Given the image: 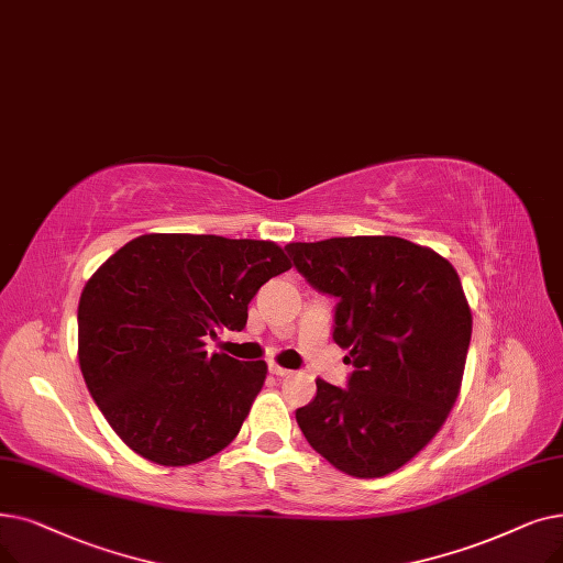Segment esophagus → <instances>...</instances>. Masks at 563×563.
Instances as JSON below:
<instances>
[{"mask_svg":"<svg viewBox=\"0 0 563 563\" xmlns=\"http://www.w3.org/2000/svg\"><path fill=\"white\" fill-rule=\"evenodd\" d=\"M268 371H272V375H276V377H289V375H291V371L283 368V365H278V363L268 365Z\"/></svg>","mask_w":563,"mask_h":563,"instance_id":"34e87169","label":"esophagus"}]
</instances>
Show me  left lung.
<instances>
[{"mask_svg": "<svg viewBox=\"0 0 563 563\" xmlns=\"http://www.w3.org/2000/svg\"><path fill=\"white\" fill-rule=\"evenodd\" d=\"M306 280L338 297L333 340L350 350L347 388L317 379L297 409L308 444L335 470L379 478L417 457L449 419L472 340L453 264L400 236L287 243Z\"/></svg>", "mask_w": 563, "mask_h": 563, "instance_id": "8db88e82", "label": "left lung"}]
</instances>
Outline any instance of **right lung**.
Wrapping results in <instances>:
<instances>
[{
  "label": "right lung",
  "mask_w": 563,
  "mask_h": 563,
  "mask_svg": "<svg viewBox=\"0 0 563 563\" xmlns=\"http://www.w3.org/2000/svg\"><path fill=\"white\" fill-rule=\"evenodd\" d=\"M291 268L274 241L142 234L87 280L78 358L93 402L131 451L186 467L239 434L266 379L264 361L207 354L241 331L257 289Z\"/></svg>",
  "instance_id": "add662e5"
}]
</instances>
